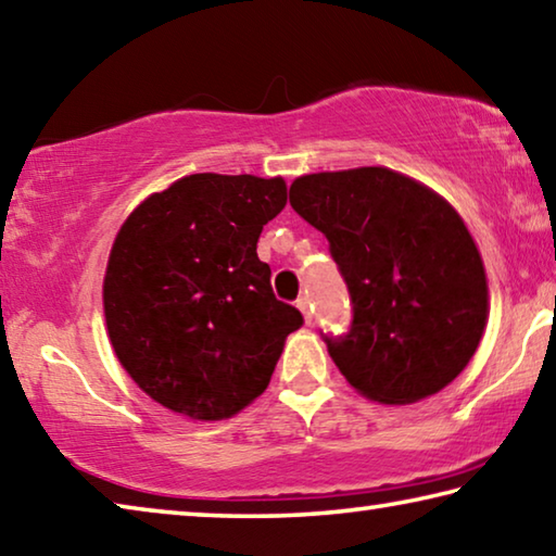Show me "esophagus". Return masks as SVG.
Instances as JSON below:
<instances>
[{"mask_svg": "<svg viewBox=\"0 0 556 556\" xmlns=\"http://www.w3.org/2000/svg\"><path fill=\"white\" fill-rule=\"evenodd\" d=\"M296 308H299L301 314H304V321L312 324V304H308L306 296H301V299L296 301Z\"/></svg>", "mask_w": 556, "mask_h": 556, "instance_id": "esophagus-1", "label": "esophagus"}]
</instances>
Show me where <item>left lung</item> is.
I'll return each mask as SVG.
<instances>
[{"label":"left lung","mask_w":556,"mask_h":556,"mask_svg":"<svg viewBox=\"0 0 556 556\" xmlns=\"http://www.w3.org/2000/svg\"><path fill=\"white\" fill-rule=\"evenodd\" d=\"M289 203L326 235L351 291V331L326 338L348 384L414 404L454 382L491 312L483 257L454 205L388 166L299 176Z\"/></svg>","instance_id":"8db88e82"}]
</instances>
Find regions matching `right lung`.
I'll use <instances>...</instances> for the list:
<instances>
[{"label":"right lung","mask_w":556,"mask_h":556,"mask_svg":"<svg viewBox=\"0 0 556 556\" xmlns=\"http://www.w3.org/2000/svg\"><path fill=\"white\" fill-rule=\"evenodd\" d=\"M285 205L281 176L191 174L122 223L102 279L105 326L122 368L162 407L220 421L267 390L304 324L257 257Z\"/></svg>","instance_id":"add662e5"}]
</instances>
